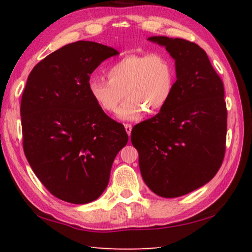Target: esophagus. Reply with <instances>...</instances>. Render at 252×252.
<instances>
[{
	"instance_id": "1",
	"label": "esophagus",
	"mask_w": 252,
	"mask_h": 252,
	"mask_svg": "<svg viewBox=\"0 0 252 252\" xmlns=\"http://www.w3.org/2000/svg\"><path fill=\"white\" fill-rule=\"evenodd\" d=\"M125 127H126V131L127 135H131V131H132V126L131 125H125Z\"/></svg>"
}]
</instances>
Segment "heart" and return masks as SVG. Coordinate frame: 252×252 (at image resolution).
Returning <instances> with one entry per match:
<instances>
[{"instance_id": "b5f03b06", "label": "heart", "mask_w": 252, "mask_h": 252, "mask_svg": "<svg viewBox=\"0 0 252 252\" xmlns=\"http://www.w3.org/2000/svg\"><path fill=\"white\" fill-rule=\"evenodd\" d=\"M107 76L109 80L93 76L87 81L91 99L103 111L113 112L126 94L127 99L118 109L117 118L133 121L146 110L154 113L166 106L173 93L175 68L163 53L134 54L109 66Z\"/></svg>"}]
</instances>
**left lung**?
Instances as JSON below:
<instances>
[{"label": "left lung", "mask_w": 252, "mask_h": 252, "mask_svg": "<svg viewBox=\"0 0 252 252\" xmlns=\"http://www.w3.org/2000/svg\"><path fill=\"white\" fill-rule=\"evenodd\" d=\"M148 40L175 61L176 81L162 110L131 131L142 178L161 197L199 189L216 175L225 155L227 109L223 84L197 44L152 36Z\"/></svg>", "instance_id": "obj_1"}]
</instances>
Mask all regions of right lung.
<instances>
[{"instance_id": "1", "label": "right lung", "mask_w": 252, "mask_h": 252, "mask_svg": "<svg viewBox=\"0 0 252 252\" xmlns=\"http://www.w3.org/2000/svg\"><path fill=\"white\" fill-rule=\"evenodd\" d=\"M116 55L112 47L79 40L45 57L27 78L21 101L25 157L43 185L67 203L100 197L129 140L87 89L95 68Z\"/></svg>"}]
</instances>
